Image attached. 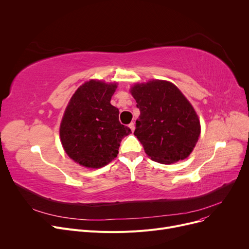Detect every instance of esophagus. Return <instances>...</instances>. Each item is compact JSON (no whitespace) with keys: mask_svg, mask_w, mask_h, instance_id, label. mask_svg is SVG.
Masks as SVG:
<instances>
[{"mask_svg":"<svg viewBox=\"0 0 249 249\" xmlns=\"http://www.w3.org/2000/svg\"><path fill=\"white\" fill-rule=\"evenodd\" d=\"M129 128H130V129H131V131L133 132V131H134V130H135V124H134L133 122H131V123H130V124H129Z\"/></svg>","mask_w":249,"mask_h":249,"instance_id":"1","label":"esophagus"}]
</instances>
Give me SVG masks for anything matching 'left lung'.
Listing matches in <instances>:
<instances>
[{
  "mask_svg": "<svg viewBox=\"0 0 249 249\" xmlns=\"http://www.w3.org/2000/svg\"><path fill=\"white\" fill-rule=\"evenodd\" d=\"M130 91L140 111L134 135L145 153L163 164L187 159L199 139L201 125L197 113L178 87L152 80L134 85Z\"/></svg>",
  "mask_w": 249,
  "mask_h": 249,
  "instance_id": "left-lung-1",
  "label": "left lung"
}]
</instances>
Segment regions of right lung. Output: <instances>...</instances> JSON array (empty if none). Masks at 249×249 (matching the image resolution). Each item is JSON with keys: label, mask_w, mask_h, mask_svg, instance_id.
<instances>
[{"label": "right lung", "mask_w": 249, "mask_h": 249, "mask_svg": "<svg viewBox=\"0 0 249 249\" xmlns=\"http://www.w3.org/2000/svg\"><path fill=\"white\" fill-rule=\"evenodd\" d=\"M117 84L90 80L78 88L60 123L64 151L76 163L98 168L111 162L121 140L131 133L119 122V110L111 105Z\"/></svg>", "instance_id": "right-lung-1"}]
</instances>
